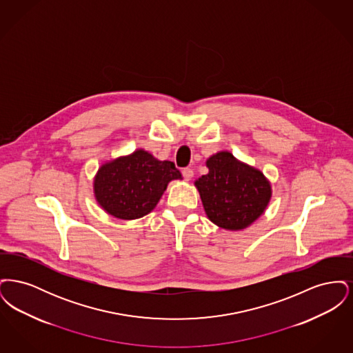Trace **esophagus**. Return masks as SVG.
<instances>
[{
    "label": "esophagus",
    "mask_w": 353,
    "mask_h": 353,
    "mask_svg": "<svg viewBox=\"0 0 353 353\" xmlns=\"http://www.w3.org/2000/svg\"><path fill=\"white\" fill-rule=\"evenodd\" d=\"M193 169L192 168H184L183 169V176H184L185 180L189 181L192 177H193Z\"/></svg>",
    "instance_id": "1"
}]
</instances>
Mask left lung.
Instances as JSON below:
<instances>
[{
    "label": "left lung",
    "mask_w": 353,
    "mask_h": 353,
    "mask_svg": "<svg viewBox=\"0 0 353 353\" xmlns=\"http://www.w3.org/2000/svg\"><path fill=\"white\" fill-rule=\"evenodd\" d=\"M209 173L194 185L208 219L226 230H241L265 212L271 186L258 169L238 161L229 152H219L206 161Z\"/></svg>",
    "instance_id": "1"
}]
</instances>
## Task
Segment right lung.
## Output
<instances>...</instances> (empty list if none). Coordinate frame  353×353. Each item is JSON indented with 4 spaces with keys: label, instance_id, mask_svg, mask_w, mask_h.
Returning a JSON list of instances; mask_svg holds the SVG:
<instances>
[{
    "label": "right lung",
    "instance_id": "1",
    "mask_svg": "<svg viewBox=\"0 0 353 353\" xmlns=\"http://www.w3.org/2000/svg\"><path fill=\"white\" fill-rule=\"evenodd\" d=\"M181 179L172 161H160L137 150L103 164L94 181L95 199L111 216L136 219L151 213L169 181Z\"/></svg>",
    "mask_w": 353,
    "mask_h": 353
}]
</instances>
